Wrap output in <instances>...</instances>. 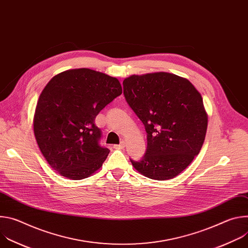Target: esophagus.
<instances>
[{
    "label": "esophagus",
    "instance_id": "obj_1",
    "mask_svg": "<svg viewBox=\"0 0 248 248\" xmlns=\"http://www.w3.org/2000/svg\"><path fill=\"white\" fill-rule=\"evenodd\" d=\"M124 146H125V143L124 142V141H123V142H121L120 144H116V145H114V148H115V149H124Z\"/></svg>",
    "mask_w": 248,
    "mask_h": 248
}]
</instances>
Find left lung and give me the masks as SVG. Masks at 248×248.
Instances as JSON below:
<instances>
[{
	"instance_id": "obj_1",
	"label": "left lung",
	"mask_w": 248,
	"mask_h": 248,
	"mask_svg": "<svg viewBox=\"0 0 248 248\" xmlns=\"http://www.w3.org/2000/svg\"><path fill=\"white\" fill-rule=\"evenodd\" d=\"M124 98L147 132L146 153L132 166L149 179L171 180L199 154L208 116L201 94L186 78L169 73L131 76Z\"/></svg>"
}]
</instances>
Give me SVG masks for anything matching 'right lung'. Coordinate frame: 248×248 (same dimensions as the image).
I'll return each instance as SVG.
<instances>
[{"mask_svg":"<svg viewBox=\"0 0 248 248\" xmlns=\"http://www.w3.org/2000/svg\"><path fill=\"white\" fill-rule=\"evenodd\" d=\"M122 93L116 78L89 68L65 70L47 83L35 109L33 129L56 171L78 181L102 167L110 150L99 144L95 118Z\"/></svg>","mask_w":248,"mask_h":248,"instance_id":"add662e5","label":"right lung"}]
</instances>
